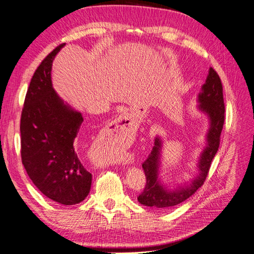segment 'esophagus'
<instances>
[{
  "instance_id": "obj_1",
  "label": "esophagus",
  "mask_w": 254,
  "mask_h": 254,
  "mask_svg": "<svg viewBox=\"0 0 254 254\" xmlns=\"http://www.w3.org/2000/svg\"><path fill=\"white\" fill-rule=\"evenodd\" d=\"M135 122L132 114L129 111L123 112L118 119H115L110 125L112 132L119 136H129L134 129Z\"/></svg>"
}]
</instances>
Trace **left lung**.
Masks as SVG:
<instances>
[{"instance_id":"obj_1","label":"left lung","mask_w":254,"mask_h":254,"mask_svg":"<svg viewBox=\"0 0 254 254\" xmlns=\"http://www.w3.org/2000/svg\"><path fill=\"white\" fill-rule=\"evenodd\" d=\"M197 109L205 114L209 120V129L205 134V146L199 156L197 175L190 181L177 183L176 187H167L161 180L162 167L163 140L157 135L155 146L147 160L142 164L146 176V186L137 197L141 204L157 209H168L175 206L195 194L200 188L209 173L211 162L219 147L220 133L225 121V104L222 84L218 74L210 67L209 74L197 96Z\"/></svg>"}]
</instances>
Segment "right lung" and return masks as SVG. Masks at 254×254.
<instances>
[{
    "instance_id": "obj_1",
    "label": "right lung",
    "mask_w": 254,
    "mask_h": 254,
    "mask_svg": "<svg viewBox=\"0 0 254 254\" xmlns=\"http://www.w3.org/2000/svg\"><path fill=\"white\" fill-rule=\"evenodd\" d=\"M54 50L30 80L21 115V157L30 180L51 200L73 205L89 195L92 175L75 150L82 114L61 98L52 83Z\"/></svg>"
}]
</instances>
